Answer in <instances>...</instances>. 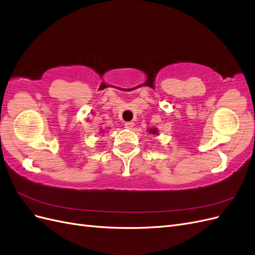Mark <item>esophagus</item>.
Here are the masks:
<instances>
[{"mask_svg": "<svg viewBox=\"0 0 255 255\" xmlns=\"http://www.w3.org/2000/svg\"><path fill=\"white\" fill-rule=\"evenodd\" d=\"M124 125H125V128H127V129H132V127L134 126V124H133V122H126L125 124H124Z\"/></svg>", "mask_w": 255, "mask_h": 255, "instance_id": "1", "label": "esophagus"}]
</instances>
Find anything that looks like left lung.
Masks as SVG:
<instances>
[{
  "mask_svg": "<svg viewBox=\"0 0 255 255\" xmlns=\"http://www.w3.org/2000/svg\"><path fill=\"white\" fill-rule=\"evenodd\" d=\"M148 132L151 134H157L158 130H157V128H151V129H148Z\"/></svg>",
  "mask_w": 255,
  "mask_h": 255,
  "instance_id": "obj_1",
  "label": "left lung"
}]
</instances>
